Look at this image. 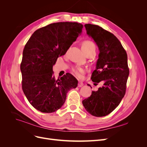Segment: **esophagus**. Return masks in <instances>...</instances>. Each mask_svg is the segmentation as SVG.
<instances>
[{"label":"esophagus","instance_id":"34e87169","mask_svg":"<svg viewBox=\"0 0 147 147\" xmlns=\"http://www.w3.org/2000/svg\"><path fill=\"white\" fill-rule=\"evenodd\" d=\"M83 86V83L82 82H78V87H82Z\"/></svg>","mask_w":147,"mask_h":147}]
</instances>
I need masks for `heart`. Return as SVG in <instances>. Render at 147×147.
Wrapping results in <instances>:
<instances>
[{
	"instance_id": "1",
	"label": "heart",
	"mask_w": 147,
	"mask_h": 147,
	"mask_svg": "<svg viewBox=\"0 0 147 147\" xmlns=\"http://www.w3.org/2000/svg\"><path fill=\"white\" fill-rule=\"evenodd\" d=\"M82 48L84 53H86V52L90 51L92 50L95 51L96 46L95 44L92 42L90 40H86L82 43ZM72 71L77 77H80L82 76V75L85 72V70L82 67H74L72 69Z\"/></svg>"
}]
</instances>
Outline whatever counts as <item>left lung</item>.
I'll return each mask as SVG.
<instances>
[{
  "instance_id": "left-lung-1",
  "label": "left lung",
  "mask_w": 147,
  "mask_h": 147,
  "mask_svg": "<svg viewBox=\"0 0 147 147\" xmlns=\"http://www.w3.org/2000/svg\"><path fill=\"white\" fill-rule=\"evenodd\" d=\"M84 27L99 50L96 67L91 78L94 85L100 82L104 84L98 90L92 91L90 97L82 103L93 116L104 117L117 107L126 93L129 74L127 56L121 42L113 34L94 24H86Z\"/></svg>"
}]
</instances>
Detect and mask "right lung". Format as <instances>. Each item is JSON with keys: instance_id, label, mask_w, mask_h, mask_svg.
I'll list each match as a JSON object with an SVG mask.
<instances>
[{"instance_id": "add662e5", "label": "right lung", "mask_w": 147, "mask_h": 147, "mask_svg": "<svg viewBox=\"0 0 147 147\" xmlns=\"http://www.w3.org/2000/svg\"><path fill=\"white\" fill-rule=\"evenodd\" d=\"M83 28L72 22L52 23L35 30L26 44L20 66L22 88L29 103L41 112L59 109L67 92L78 85L69 73L56 80L53 66L76 41Z\"/></svg>"}]
</instances>
